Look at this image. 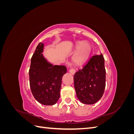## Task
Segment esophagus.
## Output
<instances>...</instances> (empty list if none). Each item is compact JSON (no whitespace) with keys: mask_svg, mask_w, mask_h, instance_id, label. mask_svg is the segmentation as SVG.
<instances>
[{"mask_svg":"<svg viewBox=\"0 0 134 134\" xmlns=\"http://www.w3.org/2000/svg\"><path fill=\"white\" fill-rule=\"evenodd\" d=\"M69 72H70V73H71V74H74L75 72V70L73 68L70 69L69 70Z\"/></svg>","mask_w":134,"mask_h":134,"instance_id":"34e87169","label":"esophagus"}]
</instances>
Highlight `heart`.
Wrapping results in <instances>:
<instances>
[{
  "label": "heart",
  "mask_w": 134,
  "mask_h": 134,
  "mask_svg": "<svg viewBox=\"0 0 134 134\" xmlns=\"http://www.w3.org/2000/svg\"><path fill=\"white\" fill-rule=\"evenodd\" d=\"M75 47L77 51L74 57V62L78 64L84 63L91 54L92 50L91 44L88 42L80 41L76 43Z\"/></svg>",
  "instance_id": "b5f03b06"
}]
</instances>
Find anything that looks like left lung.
Listing matches in <instances>:
<instances>
[{
  "mask_svg": "<svg viewBox=\"0 0 134 134\" xmlns=\"http://www.w3.org/2000/svg\"><path fill=\"white\" fill-rule=\"evenodd\" d=\"M76 96L84 104H92L102 97L106 87V69L102 54L89 59L82 69L74 75Z\"/></svg>",
  "mask_w": 134,
  "mask_h": 134,
  "instance_id": "1",
  "label": "left lung"
}]
</instances>
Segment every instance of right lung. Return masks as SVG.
Masks as SVG:
<instances>
[{"mask_svg":"<svg viewBox=\"0 0 134 134\" xmlns=\"http://www.w3.org/2000/svg\"><path fill=\"white\" fill-rule=\"evenodd\" d=\"M43 43L40 42L31 59L30 86L35 98L43 105L55 104L60 98L62 77L66 72L64 65H53L47 62L42 52Z\"/></svg>","mask_w":134,"mask_h":134,"instance_id":"add662e5","label":"right lung"}]
</instances>
